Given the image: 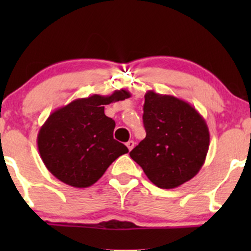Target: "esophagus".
<instances>
[{
    "label": "esophagus",
    "instance_id": "1",
    "mask_svg": "<svg viewBox=\"0 0 251 251\" xmlns=\"http://www.w3.org/2000/svg\"><path fill=\"white\" fill-rule=\"evenodd\" d=\"M126 146H127V149L129 150V151H131V150L134 148V142H133V140H128V142L126 143Z\"/></svg>",
    "mask_w": 251,
    "mask_h": 251
}]
</instances>
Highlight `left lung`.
<instances>
[{"mask_svg":"<svg viewBox=\"0 0 251 251\" xmlns=\"http://www.w3.org/2000/svg\"><path fill=\"white\" fill-rule=\"evenodd\" d=\"M145 139L129 152L154 185L174 189L192 179L205 162L210 133L204 118L174 96L146 92Z\"/></svg>","mask_w":251,"mask_h":251,"instance_id":"left-lung-1","label":"left lung"}]
</instances>
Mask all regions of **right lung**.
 <instances>
[{
  "label": "right lung",
  "mask_w": 251,
  "mask_h": 251,
  "mask_svg": "<svg viewBox=\"0 0 251 251\" xmlns=\"http://www.w3.org/2000/svg\"><path fill=\"white\" fill-rule=\"evenodd\" d=\"M131 97L126 89L111 96L93 94L55 109L37 134L40 157L54 177L74 188L97 183L128 149L113 138L116 123L105 105Z\"/></svg>",
  "instance_id": "obj_1"
}]
</instances>
